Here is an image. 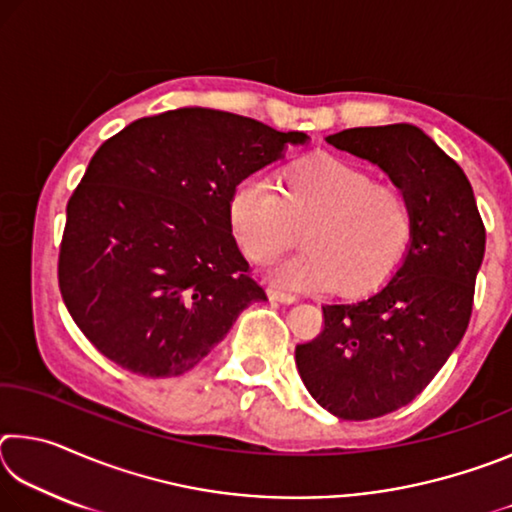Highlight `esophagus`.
<instances>
[{
	"label": "esophagus",
	"mask_w": 512,
	"mask_h": 512,
	"mask_svg": "<svg viewBox=\"0 0 512 512\" xmlns=\"http://www.w3.org/2000/svg\"><path fill=\"white\" fill-rule=\"evenodd\" d=\"M268 300L273 302H282V305H293L298 298L291 296V293H284V291H277V289H268Z\"/></svg>",
	"instance_id": "1"
}]
</instances>
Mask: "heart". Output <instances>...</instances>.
Instances as JSON below:
<instances>
[{
	"label": "heart",
	"instance_id": "1",
	"mask_svg": "<svg viewBox=\"0 0 512 512\" xmlns=\"http://www.w3.org/2000/svg\"><path fill=\"white\" fill-rule=\"evenodd\" d=\"M232 237L250 262L266 266L298 244L305 253L271 280L293 291L336 287L343 296L375 291L402 264L413 235V205L402 187L327 153L275 171V194L255 180L228 201Z\"/></svg>",
	"mask_w": 512,
	"mask_h": 512
}]
</instances>
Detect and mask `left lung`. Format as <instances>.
Listing matches in <instances>:
<instances>
[{
	"label": "left lung",
	"mask_w": 512,
	"mask_h": 512,
	"mask_svg": "<svg viewBox=\"0 0 512 512\" xmlns=\"http://www.w3.org/2000/svg\"><path fill=\"white\" fill-rule=\"evenodd\" d=\"M368 160L413 205L411 244L384 287L325 305V329L296 348L309 395L341 420H372L415 400L461 343L472 314L485 228L463 169L413 124L325 137Z\"/></svg>",
	"instance_id": "8db88e82"
}]
</instances>
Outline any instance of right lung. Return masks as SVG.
I'll return each instance as SVG.
<instances>
[{
	"mask_svg": "<svg viewBox=\"0 0 512 512\" xmlns=\"http://www.w3.org/2000/svg\"><path fill=\"white\" fill-rule=\"evenodd\" d=\"M250 117L178 108L137 119L99 146L67 203L58 284L103 357L178 377L266 300L228 223L250 173L305 146Z\"/></svg>",
	"mask_w": 512,
	"mask_h": 512,
	"instance_id": "obj_1",
	"label": "right lung"
}]
</instances>
